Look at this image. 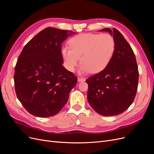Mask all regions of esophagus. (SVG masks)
Instances as JSON below:
<instances>
[{
    "mask_svg": "<svg viewBox=\"0 0 154 154\" xmlns=\"http://www.w3.org/2000/svg\"><path fill=\"white\" fill-rule=\"evenodd\" d=\"M85 79L83 78H78V82H85Z\"/></svg>",
    "mask_w": 154,
    "mask_h": 154,
    "instance_id": "obj_1",
    "label": "esophagus"
}]
</instances>
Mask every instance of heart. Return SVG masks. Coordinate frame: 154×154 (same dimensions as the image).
Listing matches in <instances>:
<instances>
[{"mask_svg": "<svg viewBox=\"0 0 154 154\" xmlns=\"http://www.w3.org/2000/svg\"><path fill=\"white\" fill-rule=\"evenodd\" d=\"M70 48L61 49L65 67L73 72L80 60V73L99 72L109 65L116 50V42L109 34L80 33L69 40Z\"/></svg>", "mask_w": 154, "mask_h": 154, "instance_id": "heart-1", "label": "heart"}]
</instances>
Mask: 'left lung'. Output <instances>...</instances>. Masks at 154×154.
<instances>
[{
  "label": "left lung",
  "instance_id": "obj_1",
  "mask_svg": "<svg viewBox=\"0 0 154 154\" xmlns=\"http://www.w3.org/2000/svg\"><path fill=\"white\" fill-rule=\"evenodd\" d=\"M113 36L116 50L110 63L102 71L87 79V99L91 106L102 116L123 113L136 96L139 72L136 59L127 41L116 28H105Z\"/></svg>",
  "mask_w": 154,
  "mask_h": 154
}]
</instances>
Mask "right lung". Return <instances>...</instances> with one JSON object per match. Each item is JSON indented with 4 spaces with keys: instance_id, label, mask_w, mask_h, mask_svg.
Listing matches in <instances>:
<instances>
[{
    "instance_id": "right-lung-1",
    "label": "right lung",
    "mask_w": 154,
    "mask_h": 154,
    "mask_svg": "<svg viewBox=\"0 0 154 154\" xmlns=\"http://www.w3.org/2000/svg\"><path fill=\"white\" fill-rule=\"evenodd\" d=\"M76 32L47 27L24 48L17 60L14 82L17 96L31 114H57L76 85L77 77L63 66L62 44Z\"/></svg>"
}]
</instances>
